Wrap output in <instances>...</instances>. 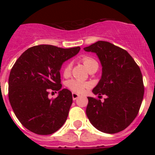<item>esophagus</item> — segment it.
<instances>
[{
	"label": "esophagus",
	"mask_w": 155,
	"mask_h": 155,
	"mask_svg": "<svg viewBox=\"0 0 155 155\" xmlns=\"http://www.w3.org/2000/svg\"><path fill=\"white\" fill-rule=\"evenodd\" d=\"M79 96H80V95H79L78 94H77V93L75 92L72 93V98H73V100H76Z\"/></svg>",
	"instance_id": "obj_1"
}]
</instances>
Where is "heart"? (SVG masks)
I'll return each mask as SVG.
<instances>
[{"label":"heart","mask_w":155,"mask_h":155,"mask_svg":"<svg viewBox=\"0 0 155 155\" xmlns=\"http://www.w3.org/2000/svg\"><path fill=\"white\" fill-rule=\"evenodd\" d=\"M82 62H83V64H84V65L85 66L87 70H89L90 68H92L94 65L98 64V63L96 62L95 60H94V59L90 57H83L82 58ZM71 68V64H67L64 66V69H63V74H64V75L67 76L70 73ZM67 86L69 87L71 91H73L77 93H81L84 92L85 91V89H87V87H89V84L86 83V82L81 81L70 80L67 83Z\"/></svg>","instance_id":"1"}]
</instances>
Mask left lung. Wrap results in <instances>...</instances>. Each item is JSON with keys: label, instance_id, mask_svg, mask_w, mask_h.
<instances>
[{"label": "left lung", "instance_id": "left-lung-1", "mask_svg": "<svg viewBox=\"0 0 155 155\" xmlns=\"http://www.w3.org/2000/svg\"><path fill=\"white\" fill-rule=\"evenodd\" d=\"M95 53L102 67V78L92 92L104 102L87 97V118L97 130L106 134L124 130L136 118L144 87L139 66L127 50L109 42L98 41L84 47Z\"/></svg>", "mask_w": 155, "mask_h": 155}]
</instances>
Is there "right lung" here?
Wrapping results in <instances>:
<instances>
[{
    "mask_svg": "<svg viewBox=\"0 0 155 155\" xmlns=\"http://www.w3.org/2000/svg\"><path fill=\"white\" fill-rule=\"evenodd\" d=\"M79 46L69 49L52 45L28 48L16 61L8 79V98L16 117L28 130L39 135L52 134L68 118L72 93L61 90V66L77 55ZM59 91L50 100L48 90Z\"/></svg>",
    "mask_w": 155,
    "mask_h": 155,
    "instance_id": "obj_1",
    "label": "right lung"
}]
</instances>
